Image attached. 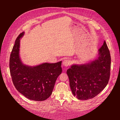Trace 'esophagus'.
I'll use <instances>...</instances> for the list:
<instances>
[{"mask_svg":"<svg viewBox=\"0 0 120 120\" xmlns=\"http://www.w3.org/2000/svg\"><path fill=\"white\" fill-rule=\"evenodd\" d=\"M71 64V61L68 60H64L63 63V66L65 67H67L69 66L70 64Z\"/></svg>","mask_w":120,"mask_h":120,"instance_id":"34e87169","label":"esophagus"}]
</instances>
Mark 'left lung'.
<instances>
[{
    "instance_id": "1",
    "label": "left lung",
    "mask_w": 120,
    "mask_h": 120,
    "mask_svg": "<svg viewBox=\"0 0 120 120\" xmlns=\"http://www.w3.org/2000/svg\"><path fill=\"white\" fill-rule=\"evenodd\" d=\"M98 58L83 64H73L67 71L73 95L79 100L92 99L106 86L110 77L111 59L106 41Z\"/></svg>"
}]
</instances>
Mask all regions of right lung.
<instances>
[{
    "instance_id": "add662e5",
    "label": "right lung",
    "mask_w": 120,
    "mask_h": 120,
    "mask_svg": "<svg viewBox=\"0 0 120 120\" xmlns=\"http://www.w3.org/2000/svg\"><path fill=\"white\" fill-rule=\"evenodd\" d=\"M15 40L9 60V69L16 89L27 99L37 101L46 100L52 95L57 77L62 72L61 62L43 63L34 67L23 64L19 57L20 38Z\"/></svg>"
}]
</instances>
